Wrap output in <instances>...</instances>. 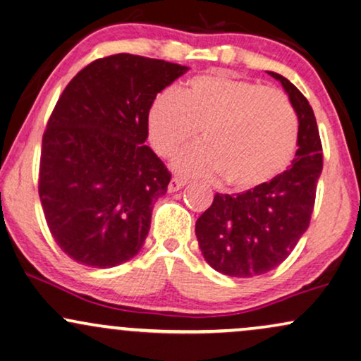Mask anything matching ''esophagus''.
<instances>
[{
  "label": "esophagus",
  "mask_w": 361,
  "mask_h": 361,
  "mask_svg": "<svg viewBox=\"0 0 361 361\" xmlns=\"http://www.w3.org/2000/svg\"><path fill=\"white\" fill-rule=\"evenodd\" d=\"M185 185H186V180H183V178L175 176V178H171L170 185H168V191H170V193H175V191L183 188Z\"/></svg>",
  "instance_id": "1"
}]
</instances>
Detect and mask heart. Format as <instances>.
I'll return each instance as SVG.
<instances>
[{"label":"heart","mask_w":361,"mask_h":361,"mask_svg":"<svg viewBox=\"0 0 361 361\" xmlns=\"http://www.w3.org/2000/svg\"><path fill=\"white\" fill-rule=\"evenodd\" d=\"M200 128L203 143L178 154L175 170L220 175L238 191L280 175L298 145V116L286 94L220 71L195 76L180 93L165 91L148 111L149 143L161 157H171Z\"/></svg>","instance_id":"obj_1"}]
</instances>
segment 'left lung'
I'll return each mask as SVG.
<instances>
[{"instance_id": "obj_1", "label": "left lung", "mask_w": 361, "mask_h": 361, "mask_svg": "<svg viewBox=\"0 0 361 361\" xmlns=\"http://www.w3.org/2000/svg\"><path fill=\"white\" fill-rule=\"evenodd\" d=\"M268 75L280 81L298 116V149L288 170L245 193H216L196 220L203 258L228 276L264 275L288 258L310 225L323 168L320 133L308 99L285 76Z\"/></svg>"}]
</instances>
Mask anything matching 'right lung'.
Returning <instances> with one entry per match:
<instances>
[{"instance_id": "add662e5", "label": "right lung", "mask_w": 361, "mask_h": 361, "mask_svg": "<svg viewBox=\"0 0 361 361\" xmlns=\"http://www.w3.org/2000/svg\"><path fill=\"white\" fill-rule=\"evenodd\" d=\"M188 66L120 53L97 59L59 97L43 135L39 200L54 241L93 268L143 246L171 175L148 138V111Z\"/></svg>"}]
</instances>
